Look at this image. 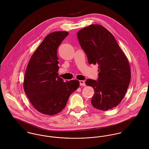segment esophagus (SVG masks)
Returning a JSON list of instances; mask_svg holds the SVG:
<instances>
[{"instance_id":"34e87169","label":"esophagus","mask_w":149,"mask_h":149,"mask_svg":"<svg viewBox=\"0 0 149 149\" xmlns=\"http://www.w3.org/2000/svg\"><path fill=\"white\" fill-rule=\"evenodd\" d=\"M79 83H80V86H86L85 82L83 81H79Z\"/></svg>"}]
</instances>
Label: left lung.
I'll use <instances>...</instances> for the list:
<instances>
[{
	"label": "left lung",
	"mask_w": 149,
	"mask_h": 149,
	"mask_svg": "<svg viewBox=\"0 0 149 149\" xmlns=\"http://www.w3.org/2000/svg\"><path fill=\"white\" fill-rule=\"evenodd\" d=\"M89 64L98 65V79L85 83L94 90L91 103L98 110L106 111L118 106L125 96L131 79L126 56L114 36L99 24H91L77 33Z\"/></svg>",
	"instance_id": "left-lung-1"
}]
</instances>
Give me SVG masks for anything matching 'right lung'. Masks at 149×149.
I'll return each mask as SVG.
<instances>
[{
  "instance_id": "obj_1",
  "label": "right lung",
  "mask_w": 149,
  "mask_h": 149,
  "mask_svg": "<svg viewBox=\"0 0 149 149\" xmlns=\"http://www.w3.org/2000/svg\"><path fill=\"white\" fill-rule=\"evenodd\" d=\"M68 35L66 31L49 33L31 56L26 70L23 88L35 109L53 116L66 106L70 95L79 86L77 80L65 82L58 76L57 49Z\"/></svg>"
}]
</instances>
